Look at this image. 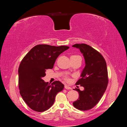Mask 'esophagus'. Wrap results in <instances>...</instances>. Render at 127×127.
<instances>
[{"mask_svg":"<svg viewBox=\"0 0 127 127\" xmlns=\"http://www.w3.org/2000/svg\"><path fill=\"white\" fill-rule=\"evenodd\" d=\"M64 88L66 90H71V88L70 87L68 86V85H64Z\"/></svg>","mask_w":127,"mask_h":127,"instance_id":"obj_1","label":"esophagus"}]
</instances>
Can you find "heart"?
Returning a JSON list of instances; mask_svg holds the SVG:
<instances>
[{
  "label": "heart",
  "mask_w": 127,
  "mask_h": 127,
  "mask_svg": "<svg viewBox=\"0 0 127 127\" xmlns=\"http://www.w3.org/2000/svg\"><path fill=\"white\" fill-rule=\"evenodd\" d=\"M78 57V56H76V55H74V56H72L71 57ZM66 80H68V78L67 77H66Z\"/></svg>",
  "instance_id": "obj_1"
}]
</instances>
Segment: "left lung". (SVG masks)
Here are the masks:
<instances>
[{
	"label": "left lung",
	"instance_id": "8db88e82",
	"mask_svg": "<svg viewBox=\"0 0 127 127\" xmlns=\"http://www.w3.org/2000/svg\"><path fill=\"white\" fill-rule=\"evenodd\" d=\"M72 47L80 50L85 63L81 78L76 83L84 90L74 89L79 97L73 102V105L79 110H88L97 104L106 89L108 75L106 61L100 53L86 44H75Z\"/></svg>",
	"mask_w": 127,
	"mask_h": 127
}]
</instances>
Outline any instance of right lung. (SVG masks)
Instances as JSON below:
<instances>
[{
    "label": "right lung",
    "mask_w": 127,
    "mask_h": 127,
    "mask_svg": "<svg viewBox=\"0 0 127 127\" xmlns=\"http://www.w3.org/2000/svg\"><path fill=\"white\" fill-rule=\"evenodd\" d=\"M67 46L37 45L27 53L18 68V86L20 94L31 109L36 112L49 109L55 102L56 95L62 91L64 85L55 81L51 85L42 78L46 69H52L61 53Z\"/></svg>",
    "instance_id": "add662e5"
}]
</instances>
